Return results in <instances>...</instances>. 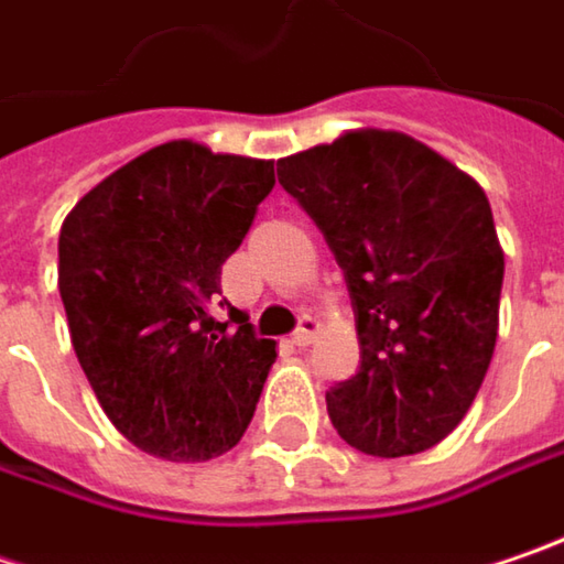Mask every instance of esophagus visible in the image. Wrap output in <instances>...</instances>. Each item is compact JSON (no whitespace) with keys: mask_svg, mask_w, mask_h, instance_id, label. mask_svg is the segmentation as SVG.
<instances>
[{"mask_svg":"<svg viewBox=\"0 0 564 564\" xmlns=\"http://www.w3.org/2000/svg\"><path fill=\"white\" fill-rule=\"evenodd\" d=\"M315 332H318V318H313V315H303V318H300V328L293 332V345H296V348H310V345H313Z\"/></svg>","mask_w":564,"mask_h":564,"instance_id":"obj_1","label":"esophagus"}]
</instances>
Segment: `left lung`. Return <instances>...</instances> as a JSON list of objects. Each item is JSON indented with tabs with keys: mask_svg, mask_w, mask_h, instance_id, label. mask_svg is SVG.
Instances as JSON below:
<instances>
[{
	"mask_svg": "<svg viewBox=\"0 0 564 564\" xmlns=\"http://www.w3.org/2000/svg\"><path fill=\"white\" fill-rule=\"evenodd\" d=\"M345 271L360 370L325 392L350 447L412 456L466 417L498 341L505 251L476 178L399 130L360 127L278 162Z\"/></svg>",
	"mask_w": 564,
	"mask_h": 564,
	"instance_id": "1",
	"label": "left lung"
}]
</instances>
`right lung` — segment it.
Returning a JSON list of instances; mask_svg holds the SVG:
<instances>
[{
    "label": "right lung",
    "instance_id": "right-lung-1",
    "mask_svg": "<svg viewBox=\"0 0 564 564\" xmlns=\"http://www.w3.org/2000/svg\"><path fill=\"white\" fill-rule=\"evenodd\" d=\"M274 162L172 140L120 165L59 229V296L85 377L143 453L207 463L249 427L271 338L216 322L223 261L242 246ZM223 306V303H219Z\"/></svg>",
    "mask_w": 564,
    "mask_h": 564
}]
</instances>
